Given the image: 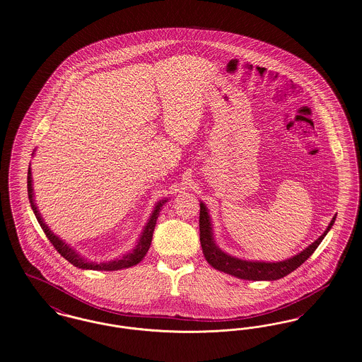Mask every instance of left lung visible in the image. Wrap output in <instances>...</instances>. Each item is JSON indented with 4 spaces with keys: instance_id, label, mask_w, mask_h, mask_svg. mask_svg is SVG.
<instances>
[{
    "instance_id": "8db88e82",
    "label": "left lung",
    "mask_w": 362,
    "mask_h": 362,
    "mask_svg": "<svg viewBox=\"0 0 362 362\" xmlns=\"http://www.w3.org/2000/svg\"><path fill=\"white\" fill-rule=\"evenodd\" d=\"M337 215L332 218L331 223L328 225L323 234L309 247L304 249L301 253L278 263H264V262H247L237 257H233L228 253L222 252L216 247L214 237H212V228L209 221V212L203 203H200V216H199V226H200V244L204 253L206 260L215 269L223 271L233 276L247 281H276L281 279L294 269H297L304 262L309 259V256L317 249L324 237L332 228Z\"/></svg>"
}]
</instances>
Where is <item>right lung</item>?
Instances as JSON below:
<instances>
[{"label": "right lung", "mask_w": 362, "mask_h": 362, "mask_svg": "<svg viewBox=\"0 0 362 362\" xmlns=\"http://www.w3.org/2000/svg\"><path fill=\"white\" fill-rule=\"evenodd\" d=\"M27 190H28V199L31 203V209L34 211L37 219H38L40 228H43L46 237L49 238V241L53 244V247L57 249L58 253L66 259L71 264L77 267V268H83V269H95V271H115V269H122V268H129V267L136 266L137 263H140L143 260V257L146 256V253L148 252L150 245H151V240H153V228L156 225V219L159 215V209L166 203V200H162L156 204V207L153 209V215L147 223V226L143 230L141 237L137 243V245L132 252H129L128 255H124L122 257L117 259L115 262H109V263H90L87 260H84L83 257H80L76 252L71 247H68L62 240H59L57 235L53 234V231L47 228L39 214L38 209L34 203V193H33V178H31V168H28V174H27Z\"/></svg>", "instance_id": "add662e5"}]
</instances>
